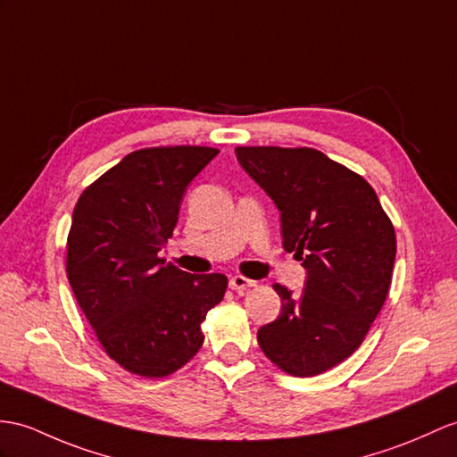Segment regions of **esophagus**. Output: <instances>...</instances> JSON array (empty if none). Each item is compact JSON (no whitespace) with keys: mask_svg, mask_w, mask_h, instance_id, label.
<instances>
[{"mask_svg":"<svg viewBox=\"0 0 457 457\" xmlns=\"http://www.w3.org/2000/svg\"><path fill=\"white\" fill-rule=\"evenodd\" d=\"M252 287H255V281L246 279V277H244V275H235L230 279V288H232V291L242 293V291H248V288H252Z\"/></svg>","mask_w":457,"mask_h":457,"instance_id":"esophagus-1","label":"esophagus"}]
</instances>
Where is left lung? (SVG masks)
Masks as SVG:
<instances>
[{
  "label": "left lung",
  "instance_id": "left-lung-1",
  "mask_svg": "<svg viewBox=\"0 0 457 457\" xmlns=\"http://www.w3.org/2000/svg\"><path fill=\"white\" fill-rule=\"evenodd\" d=\"M277 209L287 252L308 271L300 298L275 283L283 312L258 329L273 364L318 376L361 347L392 283L395 230L372 186L310 147H237Z\"/></svg>",
  "mask_w": 457,
  "mask_h": 457
}]
</instances>
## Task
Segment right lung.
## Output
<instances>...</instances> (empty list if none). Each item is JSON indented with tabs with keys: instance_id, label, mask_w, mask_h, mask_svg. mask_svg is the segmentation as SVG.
<instances>
[{
	"instance_id": "1",
	"label": "right lung",
	"mask_w": 457,
	"mask_h": 457,
	"mask_svg": "<svg viewBox=\"0 0 457 457\" xmlns=\"http://www.w3.org/2000/svg\"><path fill=\"white\" fill-rule=\"evenodd\" d=\"M217 153L199 145L133 151L77 199L65 273L98 343L128 372L164 378L190 362L207 312L225 296L222 273L192 275L159 258L187 184Z\"/></svg>"
}]
</instances>
